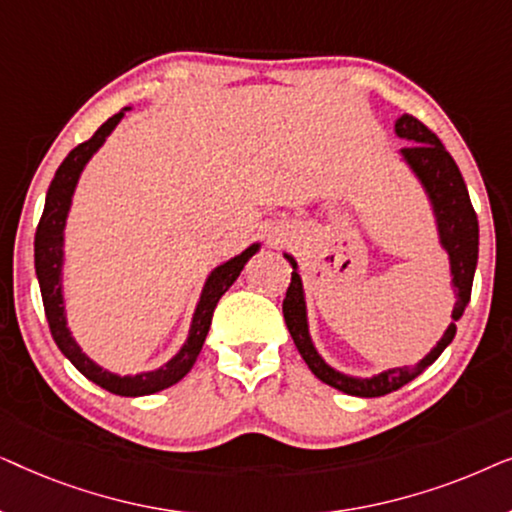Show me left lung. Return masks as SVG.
<instances>
[{"mask_svg":"<svg viewBox=\"0 0 512 512\" xmlns=\"http://www.w3.org/2000/svg\"><path fill=\"white\" fill-rule=\"evenodd\" d=\"M396 135L412 142L410 146L401 149L403 158L408 160L412 172L417 174L422 181L426 193L433 202V212H436L438 221V233L440 244H443L447 254H450L452 265V284L457 291V303H454L452 319L457 321L464 314L468 300H471L473 289V275L475 265H478V216L468 198V188L464 184L457 163L447 153V149L440 142L438 135L433 130L426 128L422 121H417L415 116L403 114L396 121ZM289 263L293 265L291 272V284L286 289L284 298V321L289 326V333L293 342H296L300 356H303L307 366L321 382H326L328 387H335L345 391L349 396H361V398H375L391 394V391L401 389L403 384L415 380L417 375H422L433 361L443 354V349L450 345L457 326L454 321L447 326V331L436 347L424 356L422 361L415 366L405 368H391L375 377H347L333 370L328 363L321 359L314 349L310 333H307V314H305V296H303V284H300V275L296 272V261L286 254Z\"/></svg>","mask_w":512,"mask_h":512,"instance_id":"8db88e82","label":"left lung"}]
</instances>
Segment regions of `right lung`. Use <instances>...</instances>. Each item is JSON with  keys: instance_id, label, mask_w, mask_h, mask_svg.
<instances>
[{"instance_id": "1", "label": "right lung", "mask_w": 512, "mask_h": 512, "mask_svg": "<svg viewBox=\"0 0 512 512\" xmlns=\"http://www.w3.org/2000/svg\"><path fill=\"white\" fill-rule=\"evenodd\" d=\"M125 111L128 109L118 111V114L111 116L107 123H102L100 128H97V132L88 139V142H83L76 146V149L69 151V156L62 160L58 172H55V177L46 193L44 214H41L37 235H34V270H37L48 328H51L55 345H58L60 352L74 363V368L79 370L81 375H86L90 382H95L97 387L111 391V394L149 396V394H156L160 389H167L172 387V384H177L181 377L193 368L202 345H205L209 326H212V314H214L216 303H219L223 293L233 286L235 279L240 277L244 265H247L249 258L258 251V244H251L247 251H242L240 256L230 258L228 263L219 265V268L209 275L205 289H202L200 303L195 307L191 333H188L186 345L181 347V352L174 356L167 366L153 370V373H142L135 377L130 375L118 377L90 361L88 356L81 352V347L74 342L65 319V305H62V284H60L62 233H65L67 212H69V205H72V195H74V188H76V181H79L81 170L86 167L90 156H93V153L104 144V139L109 137V132L116 128Z\"/></svg>"}]
</instances>
